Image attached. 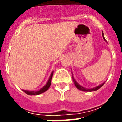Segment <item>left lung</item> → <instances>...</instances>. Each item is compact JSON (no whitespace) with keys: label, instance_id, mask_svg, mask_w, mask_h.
I'll return each instance as SVG.
<instances>
[{"label":"left lung","instance_id":"left-lung-1","mask_svg":"<svg viewBox=\"0 0 122 122\" xmlns=\"http://www.w3.org/2000/svg\"><path fill=\"white\" fill-rule=\"evenodd\" d=\"M102 37H103V39L105 41V42H108L106 41V39H104V33H103V32H102ZM72 78H73V82H74L75 83V87H76L78 90H80V91H84V92H92V91H97V90H98L99 89H100L101 87H102V85L104 84V83H105V81H104V82H103V83L100 84V85H99L98 86H97V87H94V88H91V89H87V88H85V87H82L81 85H80V84H79V83H78L76 80H75V79L74 78V76H73V74H72Z\"/></svg>","mask_w":122,"mask_h":122}]
</instances>
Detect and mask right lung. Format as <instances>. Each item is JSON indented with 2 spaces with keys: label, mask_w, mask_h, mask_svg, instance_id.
I'll return each instance as SVG.
<instances>
[{
  "label": "right lung",
  "mask_w": 122,
  "mask_h": 122,
  "mask_svg": "<svg viewBox=\"0 0 122 122\" xmlns=\"http://www.w3.org/2000/svg\"><path fill=\"white\" fill-rule=\"evenodd\" d=\"M54 71H52V73H51V75H50L49 78V80H48L47 82L46 83V85H44V87L41 88L40 90L39 91H27V90H23L24 92H25L26 94L28 95H31V96H33V95H39L41 94L42 93H44V92H46L48 90V89L49 88L50 86H51V80L52 78V75H53Z\"/></svg>",
  "instance_id": "add662e5"
}]
</instances>
